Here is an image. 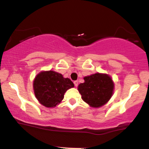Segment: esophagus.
I'll list each match as a JSON object with an SVG mask.
<instances>
[{"label":"esophagus","mask_w":149,"mask_h":149,"mask_svg":"<svg viewBox=\"0 0 149 149\" xmlns=\"http://www.w3.org/2000/svg\"><path fill=\"white\" fill-rule=\"evenodd\" d=\"M73 83H74V86H76V87H77L78 85V81H75L74 82H73Z\"/></svg>","instance_id":"34e87169"}]
</instances>
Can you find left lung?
<instances>
[{"label":"left lung","instance_id":"obj_1","mask_svg":"<svg viewBox=\"0 0 149 149\" xmlns=\"http://www.w3.org/2000/svg\"><path fill=\"white\" fill-rule=\"evenodd\" d=\"M84 81L78 88L84 102L93 107H100L108 102L114 89V83L108 75L95 73L84 77Z\"/></svg>","mask_w":149,"mask_h":149}]
</instances>
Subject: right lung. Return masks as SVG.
<instances>
[{"label": "right lung", "mask_w": 149, "mask_h": 149, "mask_svg": "<svg viewBox=\"0 0 149 149\" xmlns=\"http://www.w3.org/2000/svg\"><path fill=\"white\" fill-rule=\"evenodd\" d=\"M74 84L69 78L53 71H42L36 76L33 83L35 95L42 105L54 107L61 102L65 93Z\"/></svg>", "instance_id": "1"}]
</instances>
